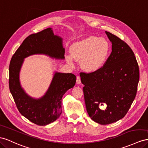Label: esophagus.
Returning <instances> with one entry per match:
<instances>
[{"label": "esophagus", "mask_w": 148, "mask_h": 148, "mask_svg": "<svg viewBox=\"0 0 148 148\" xmlns=\"http://www.w3.org/2000/svg\"><path fill=\"white\" fill-rule=\"evenodd\" d=\"M77 83L78 84H80L81 83V78L79 76H77Z\"/></svg>", "instance_id": "34e87169"}]
</instances>
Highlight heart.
I'll list each match as a JSON object with an SVG mask.
<instances>
[{
  "mask_svg": "<svg viewBox=\"0 0 148 148\" xmlns=\"http://www.w3.org/2000/svg\"><path fill=\"white\" fill-rule=\"evenodd\" d=\"M108 42L104 38L90 37L78 42L71 48V55L66 60L73 65L75 60L82 61L83 69L88 71H96L103 66L110 55Z\"/></svg>",
  "mask_w": 148,
  "mask_h": 148,
  "instance_id": "1",
  "label": "heart"
}]
</instances>
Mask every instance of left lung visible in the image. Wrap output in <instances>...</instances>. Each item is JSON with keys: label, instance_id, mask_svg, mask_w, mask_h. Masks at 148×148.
<instances>
[{"label": "left lung", "instance_id": "1", "mask_svg": "<svg viewBox=\"0 0 148 148\" xmlns=\"http://www.w3.org/2000/svg\"><path fill=\"white\" fill-rule=\"evenodd\" d=\"M112 43V51L100 69L81 77L87 113L101 125L123 118L136 95L139 69L132 49L123 40L105 32ZM107 106L105 110L99 108Z\"/></svg>", "mask_w": 148, "mask_h": 148}]
</instances>
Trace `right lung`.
Listing matches in <instances>:
<instances>
[{"label": "right lung", "instance_id": "1", "mask_svg": "<svg viewBox=\"0 0 148 148\" xmlns=\"http://www.w3.org/2000/svg\"><path fill=\"white\" fill-rule=\"evenodd\" d=\"M37 53L64 58L65 49L62 38L54 35L50 28L28 36L16 50L10 62L9 85L21 114L35 125L45 126L55 121L60 116L63 95L74 86L76 77L72 73L56 72L46 94L38 99L30 98L20 85L19 71L23 58Z\"/></svg>", "mask_w": 148, "mask_h": 148}]
</instances>
